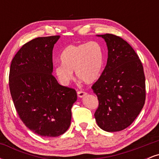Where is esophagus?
Returning <instances> with one entry per match:
<instances>
[{
    "instance_id": "1",
    "label": "esophagus",
    "mask_w": 159,
    "mask_h": 159,
    "mask_svg": "<svg viewBox=\"0 0 159 159\" xmlns=\"http://www.w3.org/2000/svg\"><path fill=\"white\" fill-rule=\"evenodd\" d=\"M77 94H78V96L79 98H83L84 96L87 95V93H86L85 92H83V91H78V92L77 93Z\"/></svg>"
}]
</instances>
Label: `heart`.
Wrapping results in <instances>:
<instances>
[{
  "label": "heart",
  "mask_w": 159,
  "mask_h": 159,
  "mask_svg": "<svg viewBox=\"0 0 159 159\" xmlns=\"http://www.w3.org/2000/svg\"><path fill=\"white\" fill-rule=\"evenodd\" d=\"M62 64L55 66L54 75L61 84L68 85L76 76L87 84L93 83L99 78L103 66V51L97 42L70 45L61 54Z\"/></svg>",
  "instance_id": "b5f03b06"
}]
</instances>
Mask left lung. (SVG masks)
I'll return each mask as SVG.
<instances>
[{"mask_svg": "<svg viewBox=\"0 0 159 159\" xmlns=\"http://www.w3.org/2000/svg\"><path fill=\"white\" fill-rule=\"evenodd\" d=\"M107 64L92 89L98 100L94 116L98 127L108 132L123 130L140 114L145 102V76L139 57L121 37L106 34Z\"/></svg>", "mask_w": 159, "mask_h": 159, "instance_id": "left-lung-1", "label": "left lung"}]
</instances>
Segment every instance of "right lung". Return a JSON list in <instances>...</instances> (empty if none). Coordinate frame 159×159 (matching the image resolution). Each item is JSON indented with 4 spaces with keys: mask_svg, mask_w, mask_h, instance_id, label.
Wrapping results in <instances>:
<instances>
[{
    "mask_svg": "<svg viewBox=\"0 0 159 159\" xmlns=\"http://www.w3.org/2000/svg\"><path fill=\"white\" fill-rule=\"evenodd\" d=\"M60 37H38L24 45L12 59L9 77L20 119L33 132L49 138L69 129L77 100L74 89L59 84L52 75V51Z\"/></svg>",
    "mask_w": 159,
    "mask_h": 159,
    "instance_id": "1",
    "label": "right lung"
}]
</instances>
